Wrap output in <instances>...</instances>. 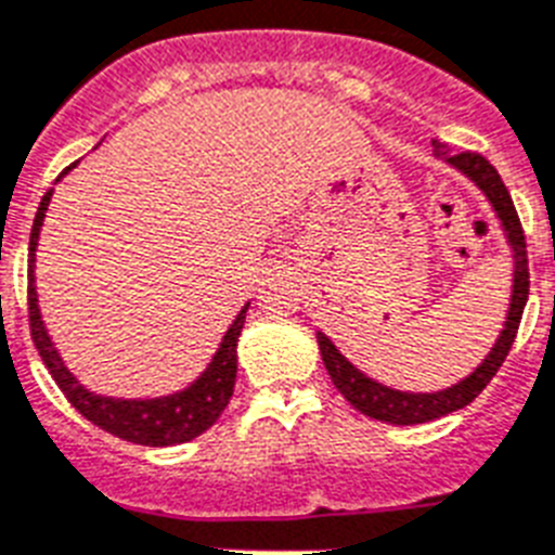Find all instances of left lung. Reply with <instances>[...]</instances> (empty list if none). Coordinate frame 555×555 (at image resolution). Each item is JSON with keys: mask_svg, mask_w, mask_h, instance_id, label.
Masks as SVG:
<instances>
[{"mask_svg": "<svg viewBox=\"0 0 555 555\" xmlns=\"http://www.w3.org/2000/svg\"><path fill=\"white\" fill-rule=\"evenodd\" d=\"M434 155L442 158L446 164L456 167L465 178H470L479 190L485 192L488 204L493 206L499 223L505 229V237L511 249H514V288H511V306H507L505 328L499 332V340L493 343L491 354L485 357L482 363L470 371L468 377L460 379L456 386L442 388V391L434 393H414V391H397V388H388L377 379L365 377L363 371L351 365L346 357L337 351L326 334L318 332V346L320 357L326 363L328 377H332L334 388L346 397V400L354 405L360 414L371 416V420H379V423L391 425H420L431 423L439 416L451 414V411L465 409L468 402H474L482 388L493 379V374L499 371V365L505 363L507 351L516 340V328H519L521 311L528 304L530 292V272H528V246H525V232H521L519 215H516V206L511 201V192L502 184L496 169L485 162L482 155L476 153H456L451 155L446 150V144L434 141Z\"/></svg>", "mask_w": 555, "mask_h": 555, "instance_id": "8db88e82", "label": "left lung"}]
</instances>
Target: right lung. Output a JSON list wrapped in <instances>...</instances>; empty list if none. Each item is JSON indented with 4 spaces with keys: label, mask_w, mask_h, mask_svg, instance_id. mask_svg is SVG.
Returning <instances> with one entry per match:
<instances>
[{
    "label": "right lung",
    "mask_w": 555,
    "mask_h": 555,
    "mask_svg": "<svg viewBox=\"0 0 555 555\" xmlns=\"http://www.w3.org/2000/svg\"><path fill=\"white\" fill-rule=\"evenodd\" d=\"M50 195L53 190L44 192L39 209H36L34 229H30V258H27V311H30V334H34L36 349L44 360L48 371L56 379V386L62 388L64 397L70 400V405L79 411L85 420L99 425L102 431L113 434L118 439L135 442V446L150 448H167L181 446L190 439L201 437L206 428H212L218 423V416L229 405V397L235 391L237 377V337L244 328L246 309L237 311V318L232 320V326L223 334L221 346L212 354V363L201 371V377L184 388V391L167 393V397H153V400H118V397H104L90 388H85L79 379L73 377V371L64 365L62 354L56 351L53 340H50L44 320L39 311V295H36V246H39V229L48 212Z\"/></svg>",
    "instance_id": "1"
}]
</instances>
